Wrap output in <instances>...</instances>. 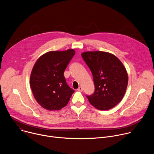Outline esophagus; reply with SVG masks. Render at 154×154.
Returning a JSON list of instances; mask_svg holds the SVG:
<instances>
[{
  "label": "esophagus",
  "mask_w": 154,
  "mask_h": 154,
  "mask_svg": "<svg viewBox=\"0 0 154 154\" xmlns=\"http://www.w3.org/2000/svg\"><path fill=\"white\" fill-rule=\"evenodd\" d=\"M77 91H83V88L81 87V86L79 87V88L77 89Z\"/></svg>",
  "instance_id": "34e87169"
}]
</instances>
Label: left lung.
<instances>
[{
  "label": "left lung",
  "mask_w": 154,
  "mask_h": 154,
  "mask_svg": "<svg viewBox=\"0 0 154 154\" xmlns=\"http://www.w3.org/2000/svg\"><path fill=\"white\" fill-rule=\"evenodd\" d=\"M82 57L93 77L95 91L86 96L90 103L100 110H108L123 98L128 84V75L121 61L105 52H86Z\"/></svg>",
  "instance_id": "1"
}]
</instances>
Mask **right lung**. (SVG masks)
<instances>
[{
  "instance_id": "add662e5",
  "label": "right lung",
  "mask_w": 154,
  "mask_h": 154,
  "mask_svg": "<svg viewBox=\"0 0 154 154\" xmlns=\"http://www.w3.org/2000/svg\"><path fill=\"white\" fill-rule=\"evenodd\" d=\"M75 53L73 49L51 51L35 63L30 75V87L36 100L45 109L51 111L61 109L74 93L63 73Z\"/></svg>"
}]
</instances>
